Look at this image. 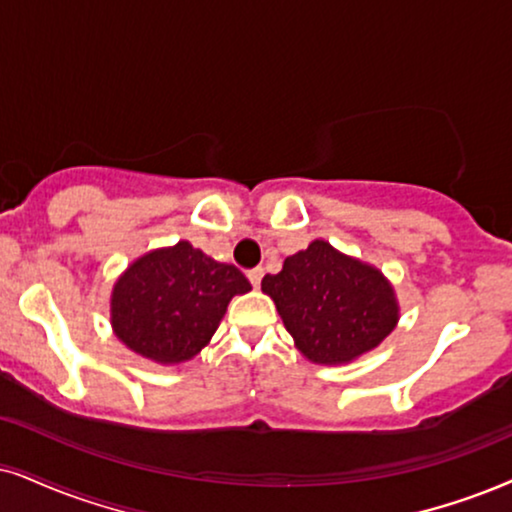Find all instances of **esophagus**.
<instances>
[{"instance_id": "1", "label": "esophagus", "mask_w": 512, "mask_h": 512, "mask_svg": "<svg viewBox=\"0 0 512 512\" xmlns=\"http://www.w3.org/2000/svg\"><path fill=\"white\" fill-rule=\"evenodd\" d=\"M262 276H264V269H262V267H257V269H250V271H248L250 283H252V286H255V288H260Z\"/></svg>"}]
</instances>
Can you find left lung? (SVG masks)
Here are the masks:
<instances>
[{
    "mask_svg": "<svg viewBox=\"0 0 512 512\" xmlns=\"http://www.w3.org/2000/svg\"><path fill=\"white\" fill-rule=\"evenodd\" d=\"M295 347L314 364H349L394 331L399 304L390 281L371 264L314 241L262 278Z\"/></svg>",
    "mask_w": 512,
    "mask_h": 512,
    "instance_id": "1",
    "label": "left lung"
}]
</instances>
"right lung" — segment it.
<instances>
[{
    "label": "right lung",
    "mask_w": 512,
    "mask_h": 512,
    "mask_svg": "<svg viewBox=\"0 0 512 512\" xmlns=\"http://www.w3.org/2000/svg\"><path fill=\"white\" fill-rule=\"evenodd\" d=\"M252 286L234 264L212 260L189 241L146 252L113 286L118 340L155 361L181 364L208 345L231 297Z\"/></svg>",
    "instance_id": "obj_1"
}]
</instances>
